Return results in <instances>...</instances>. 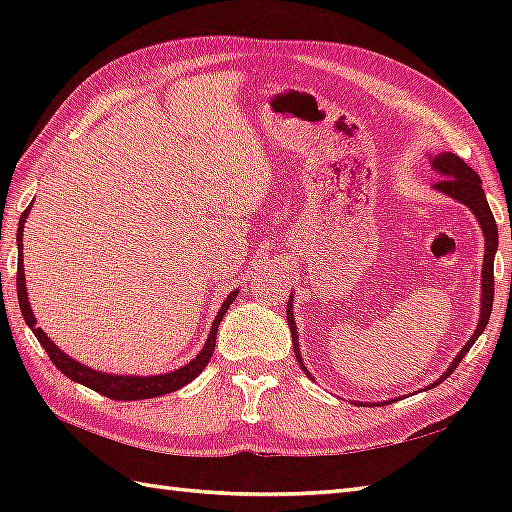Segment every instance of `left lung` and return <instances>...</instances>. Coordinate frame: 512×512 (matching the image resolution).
<instances>
[{
	"mask_svg": "<svg viewBox=\"0 0 512 512\" xmlns=\"http://www.w3.org/2000/svg\"><path fill=\"white\" fill-rule=\"evenodd\" d=\"M431 160V169L438 173L440 180L433 184V189L440 191L442 195H447V198L458 200L460 204H464L466 209H469L477 224H480L482 233H484V262H482V295H480V321H477V328L473 330L471 339L466 341V345L458 352V356L453 358V363L447 367V372H444L436 383H431L429 387L433 389L436 385H440L442 380H447L453 369L460 365L462 358L466 356V352L471 350L473 343L480 339V334L486 330V323L488 317H491V310H493V295H495V279H493V264H495V253H497V244H499V237H497V224H495V217L491 213V206L486 202V195L482 189V180L477 173L466 165L462 158H458L451 151H442V154L436 156H429ZM292 301L295 299H288V328L292 334V347H295V356L301 365L303 372L306 376L312 378V374L308 372V367L303 365V356H301V347H299V334H297V323H295V308H292ZM427 387V389H429ZM367 405V402H365Z\"/></svg>",
	"mask_w": 512,
	"mask_h": 512,
	"instance_id": "left-lung-1",
	"label": "left lung"
}]
</instances>
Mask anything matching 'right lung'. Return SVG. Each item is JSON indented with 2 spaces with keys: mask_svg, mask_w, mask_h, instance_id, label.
I'll list each match as a JSON object with an SVG mask.
<instances>
[{
  "mask_svg": "<svg viewBox=\"0 0 512 512\" xmlns=\"http://www.w3.org/2000/svg\"><path fill=\"white\" fill-rule=\"evenodd\" d=\"M30 206L24 213H21L19 228H17V297H19L21 314H24L28 328L32 330V334L37 336V341L41 343L43 350L48 352L54 367H57L59 372L68 376L70 380H74V383H81L85 387L99 391V394L112 398V400H145V398L165 396V394H171V391H176L187 383H191L193 378H198L202 374V369L211 361L213 350H215L217 328H220L224 314L228 308H231V303L239 295V290H233L231 295L224 299L222 308L215 314L211 332H209V336H206V343L202 345L200 354L191 358L187 365H182L180 369H173V372H169V374H156V376H127V374L99 372V369H92L88 365L74 361L72 356L65 354L61 347H57L50 341V336L46 332L37 328V319H35V314H32L30 301H28L26 275H24V222L28 220Z\"/></svg>",
  "mask_w": 512,
  "mask_h": 512,
  "instance_id": "right-lung-1",
  "label": "right lung"
}]
</instances>
